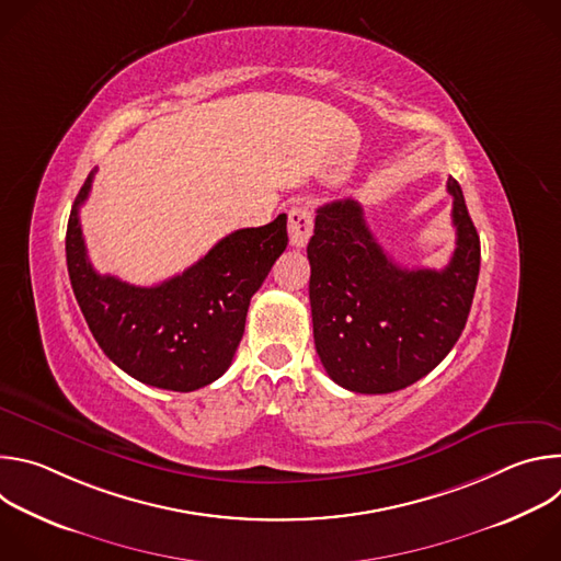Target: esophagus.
<instances>
[{
	"mask_svg": "<svg viewBox=\"0 0 561 561\" xmlns=\"http://www.w3.org/2000/svg\"><path fill=\"white\" fill-rule=\"evenodd\" d=\"M312 234V210L308 204H295L288 210V237L290 244L301 249L308 244V239Z\"/></svg>",
	"mask_w": 561,
	"mask_h": 561,
	"instance_id": "34e87169",
	"label": "esophagus"
}]
</instances>
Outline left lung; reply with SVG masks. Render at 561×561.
Wrapping results in <instances>:
<instances>
[{"mask_svg": "<svg viewBox=\"0 0 561 561\" xmlns=\"http://www.w3.org/2000/svg\"><path fill=\"white\" fill-rule=\"evenodd\" d=\"M455 251L442 271L394 264L355 199L317 208L308 242L310 312L329 377L366 394L402 390L428 375L459 340L479 277V234L457 180Z\"/></svg>", "mask_w": 561, "mask_h": 561, "instance_id": "1", "label": "left lung"}]
</instances>
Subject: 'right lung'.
Listing matches in <instances>:
<instances>
[{
    "instance_id": "1",
    "label": "right lung",
    "mask_w": 561,
    "mask_h": 561,
    "mask_svg": "<svg viewBox=\"0 0 561 561\" xmlns=\"http://www.w3.org/2000/svg\"><path fill=\"white\" fill-rule=\"evenodd\" d=\"M95 173L79 188L66 228L70 286L95 342L141 383L178 392L208 386L230 366L251 297L286 251V215L226 234L182 275L133 286L100 275L87 255L79 206L89 199Z\"/></svg>"
}]
</instances>
